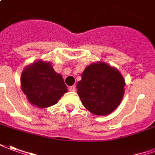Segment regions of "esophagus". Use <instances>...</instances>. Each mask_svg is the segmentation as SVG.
Wrapping results in <instances>:
<instances>
[{
	"label": "esophagus",
	"mask_w": 155,
	"mask_h": 155,
	"mask_svg": "<svg viewBox=\"0 0 155 155\" xmlns=\"http://www.w3.org/2000/svg\"><path fill=\"white\" fill-rule=\"evenodd\" d=\"M69 90H70V91H71V92H74V91H75V86H74V85L70 86L69 87Z\"/></svg>",
	"instance_id": "34e87169"
}]
</instances>
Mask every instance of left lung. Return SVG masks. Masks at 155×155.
Returning <instances> with one entry per match:
<instances>
[{"label": "left lung", "mask_w": 155, "mask_h": 155, "mask_svg": "<svg viewBox=\"0 0 155 155\" xmlns=\"http://www.w3.org/2000/svg\"><path fill=\"white\" fill-rule=\"evenodd\" d=\"M125 80L118 70L103 61L92 63L81 74L77 94L88 111L107 116L120 105L125 93Z\"/></svg>", "instance_id": "1"}]
</instances>
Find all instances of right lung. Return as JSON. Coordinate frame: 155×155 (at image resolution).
<instances>
[{
  "label": "right lung",
  "mask_w": 155,
  "mask_h": 155,
  "mask_svg": "<svg viewBox=\"0 0 155 155\" xmlns=\"http://www.w3.org/2000/svg\"><path fill=\"white\" fill-rule=\"evenodd\" d=\"M20 84L28 102L38 108L56 104L68 90L61 74L55 71L50 61L42 60L25 67Z\"/></svg>",
  "instance_id": "1"
}]
</instances>
